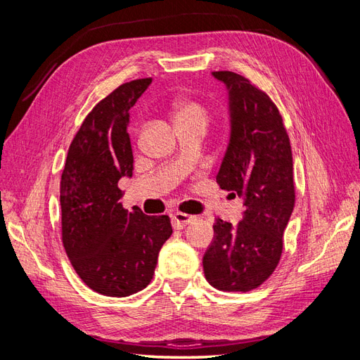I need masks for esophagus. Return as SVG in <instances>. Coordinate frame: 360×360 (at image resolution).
Segmentation results:
<instances>
[{"instance_id":"1","label":"esophagus","mask_w":360,"mask_h":360,"mask_svg":"<svg viewBox=\"0 0 360 360\" xmlns=\"http://www.w3.org/2000/svg\"><path fill=\"white\" fill-rule=\"evenodd\" d=\"M193 221H195V216H192V214H186V213H181V212H177V213L172 214V224H174V228H176V230H181V228L192 224Z\"/></svg>"}]
</instances>
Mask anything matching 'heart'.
<instances>
[{
    "label": "heart",
    "instance_id": "b5f03b06",
    "mask_svg": "<svg viewBox=\"0 0 360 360\" xmlns=\"http://www.w3.org/2000/svg\"><path fill=\"white\" fill-rule=\"evenodd\" d=\"M172 117L176 126L201 124L207 127L210 122V111L197 99H181L172 105Z\"/></svg>",
    "mask_w": 360,
    "mask_h": 360
}]
</instances>
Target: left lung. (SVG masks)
<instances>
[{"label": "left lung", "instance_id": "obj_1", "mask_svg": "<svg viewBox=\"0 0 360 360\" xmlns=\"http://www.w3.org/2000/svg\"><path fill=\"white\" fill-rule=\"evenodd\" d=\"M213 76L226 85L231 115L230 144L216 181L245 200V216L234 226L217 217L202 267L212 287L246 292L266 282L281 259L296 202L292 155L284 120L267 93L234 72Z\"/></svg>", "mask_w": 360, "mask_h": 360}]
</instances>
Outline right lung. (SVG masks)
Wrapping results in <instances>:
<instances>
[{
  "label": "right lung",
  "mask_w": 360,
  "mask_h": 360,
  "mask_svg": "<svg viewBox=\"0 0 360 360\" xmlns=\"http://www.w3.org/2000/svg\"><path fill=\"white\" fill-rule=\"evenodd\" d=\"M151 78L122 84L97 103L76 132L60 183L61 238L86 287L110 297L146 288L172 234L167 214L147 216L120 202L118 180L132 177L129 111Z\"/></svg>",
  "instance_id": "right-lung-1"
}]
</instances>
